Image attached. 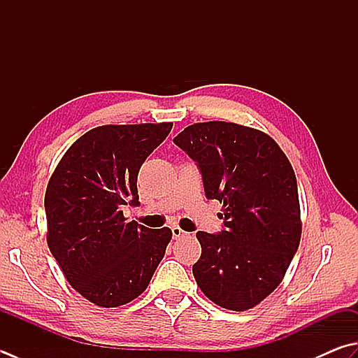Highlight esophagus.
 <instances>
[{
  "instance_id": "34e87169",
  "label": "esophagus",
  "mask_w": 358,
  "mask_h": 358,
  "mask_svg": "<svg viewBox=\"0 0 358 358\" xmlns=\"http://www.w3.org/2000/svg\"><path fill=\"white\" fill-rule=\"evenodd\" d=\"M171 232H173V238H176V240L180 238V237H184V235H185V231H182L179 226H173Z\"/></svg>"
}]
</instances>
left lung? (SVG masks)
<instances>
[{"mask_svg":"<svg viewBox=\"0 0 358 358\" xmlns=\"http://www.w3.org/2000/svg\"><path fill=\"white\" fill-rule=\"evenodd\" d=\"M174 143L198 162L206 196L222 204L224 231L198 232L196 284L215 304L245 312L271 294L298 251L302 221L293 166L280 146L254 127L206 121Z\"/></svg>","mask_w":358,"mask_h":358,"instance_id":"left-lung-1","label":"left lung"}]
</instances>
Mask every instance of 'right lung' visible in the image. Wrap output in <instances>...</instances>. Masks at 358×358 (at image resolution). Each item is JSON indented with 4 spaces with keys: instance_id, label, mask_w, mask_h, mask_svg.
<instances>
[{
    "instance_id": "add662e5",
    "label": "right lung",
    "mask_w": 358,
    "mask_h": 358,
    "mask_svg": "<svg viewBox=\"0 0 358 358\" xmlns=\"http://www.w3.org/2000/svg\"><path fill=\"white\" fill-rule=\"evenodd\" d=\"M173 123L106 124L66 150L45 193L46 241L69 284L99 307H120L145 292L164 259L171 229L127 221L138 206L137 176Z\"/></svg>"
}]
</instances>
